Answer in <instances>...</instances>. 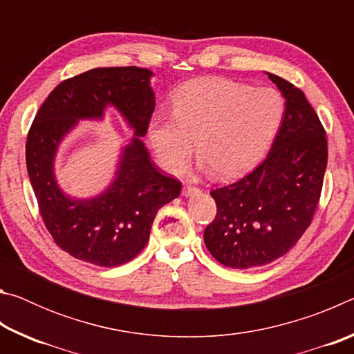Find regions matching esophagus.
Listing matches in <instances>:
<instances>
[{
  "instance_id": "34e87169",
  "label": "esophagus",
  "mask_w": 354,
  "mask_h": 354,
  "mask_svg": "<svg viewBox=\"0 0 354 354\" xmlns=\"http://www.w3.org/2000/svg\"><path fill=\"white\" fill-rule=\"evenodd\" d=\"M201 190L198 187H192V185H185V187L183 189V195L184 196H195V195H200Z\"/></svg>"
}]
</instances>
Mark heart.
Listing matches in <instances>:
<instances>
[{
  "label": "heart",
  "mask_w": 354,
  "mask_h": 354,
  "mask_svg": "<svg viewBox=\"0 0 354 354\" xmlns=\"http://www.w3.org/2000/svg\"><path fill=\"white\" fill-rule=\"evenodd\" d=\"M283 95L272 87L200 77L173 98V117L158 113L148 140L169 173L185 170L194 153L218 178H234L254 167L270 147L284 117Z\"/></svg>",
  "instance_id": "heart-1"
}]
</instances>
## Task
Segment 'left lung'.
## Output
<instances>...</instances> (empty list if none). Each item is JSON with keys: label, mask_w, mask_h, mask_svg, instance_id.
Wrapping results in <instances>:
<instances>
[{"label": "left lung", "mask_w": 354, "mask_h": 354, "mask_svg": "<svg viewBox=\"0 0 354 354\" xmlns=\"http://www.w3.org/2000/svg\"><path fill=\"white\" fill-rule=\"evenodd\" d=\"M267 76L286 100L278 134L259 167L211 192L217 215L205 230L209 253L241 270L270 263L295 247L313 220L328 162L325 129L304 93L283 77Z\"/></svg>", "instance_id": "left-lung-1"}]
</instances>
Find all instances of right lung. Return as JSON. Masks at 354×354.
I'll return each instance as SVG.
<instances>
[{"mask_svg": "<svg viewBox=\"0 0 354 354\" xmlns=\"http://www.w3.org/2000/svg\"><path fill=\"white\" fill-rule=\"evenodd\" d=\"M153 71L103 67L64 81L34 118L26 142V167L41 218L57 247L98 267L127 263L145 247L156 214L178 198L181 183L164 176L149 159L145 143L156 97ZM115 109L133 133L119 153L110 185L87 199L71 197L55 178V156L81 119H104Z\"/></svg>", "mask_w": 354, "mask_h": 354, "instance_id": "1", "label": "right lung"}]
</instances>
